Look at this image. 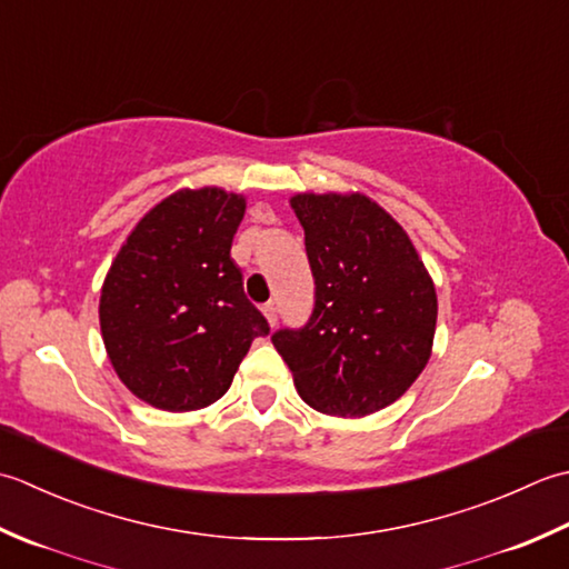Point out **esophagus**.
<instances>
[{"label": "esophagus", "mask_w": 569, "mask_h": 569, "mask_svg": "<svg viewBox=\"0 0 569 569\" xmlns=\"http://www.w3.org/2000/svg\"><path fill=\"white\" fill-rule=\"evenodd\" d=\"M262 315H264V319H268L270 327H274V323H277V307H274V301H268V305L262 307Z\"/></svg>", "instance_id": "obj_1"}]
</instances>
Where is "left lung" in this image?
<instances>
[{"label": "left lung", "instance_id": "8db88e82", "mask_svg": "<svg viewBox=\"0 0 569 569\" xmlns=\"http://www.w3.org/2000/svg\"><path fill=\"white\" fill-rule=\"evenodd\" d=\"M315 311L272 336L309 408L373 415L405 396L432 356L437 292L412 240L363 193H297Z\"/></svg>", "mask_w": 569, "mask_h": 569}]
</instances>
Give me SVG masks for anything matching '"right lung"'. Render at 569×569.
Segmentation results:
<instances>
[{"label": "right lung", "instance_id": "obj_1", "mask_svg": "<svg viewBox=\"0 0 569 569\" xmlns=\"http://www.w3.org/2000/svg\"><path fill=\"white\" fill-rule=\"evenodd\" d=\"M246 196L181 189L142 216L108 270L100 331L114 373L147 405L189 412L226 396L270 327L230 260Z\"/></svg>", "mask_w": 569, "mask_h": 569}]
</instances>
